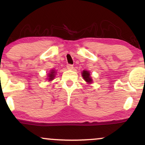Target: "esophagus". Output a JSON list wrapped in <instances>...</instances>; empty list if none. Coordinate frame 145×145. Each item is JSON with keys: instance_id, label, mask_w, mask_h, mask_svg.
<instances>
[{"instance_id": "1", "label": "esophagus", "mask_w": 145, "mask_h": 145, "mask_svg": "<svg viewBox=\"0 0 145 145\" xmlns=\"http://www.w3.org/2000/svg\"><path fill=\"white\" fill-rule=\"evenodd\" d=\"M67 68L68 69H73V68H74V65H71V64H67Z\"/></svg>"}]
</instances>
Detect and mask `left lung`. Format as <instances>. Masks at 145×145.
<instances>
[{"label": "left lung", "mask_w": 145, "mask_h": 145, "mask_svg": "<svg viewBox=\"0 0 145 145\" xmlns=\"http://www.w3.org/2000/svg\"><path fill=\"white\" fill-rule=\"evenodd\" d=\"M82 76L83 77L84 80H85V81L88 84H90L93 82V80L92 78H91L89 71L83 70V71L82 72Z\"/></svg>", "instance_id": "left-lung-1"}]
</instances>
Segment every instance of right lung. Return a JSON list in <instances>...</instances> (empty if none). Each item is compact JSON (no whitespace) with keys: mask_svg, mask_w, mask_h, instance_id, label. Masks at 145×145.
<instances>
[{"mask_svg":"<svg viewBox=\"0 0 145 145\" xmlns=\"http://www.w3.org/2000/svg\"><path fill=\"white\" fill-rule=\"evenodd\" d=\"M56 69H51V71H49L48 75H47V80H48V82H51L52 80H54L55 79L56 75Z\"/></svg>","mask_w":145,"mask_h":145,"instance_id":"obj_1","label":"right lung"}]
</instances>
